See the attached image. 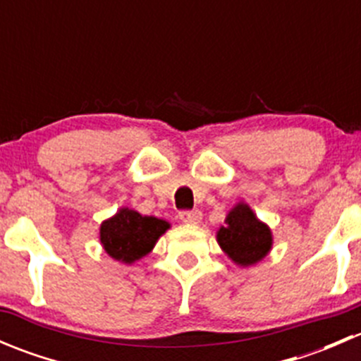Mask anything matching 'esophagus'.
Segmentation results:
<instances>
[{"label": "esophagus", "instance_id": "1", "mask_svg": "<svg viewBox=\"0 0 361 361\" xmlns=\"http://www.w3.org/2000/svg\"><path fill=\"white\" fill-rule=\"evenodd\" d=\"M180 218H181V221H185V224H199L202 218V213L199 209L180 211Z\"/></svg>", "mask_w": 361, "mask_h": 361}]
</instances>
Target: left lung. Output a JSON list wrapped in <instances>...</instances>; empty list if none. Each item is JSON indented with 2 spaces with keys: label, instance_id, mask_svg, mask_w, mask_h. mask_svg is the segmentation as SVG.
Here are the masks:
<instances>
[{
  "label": "left lung",
  "instance_id": "8db88e82",
  "mask_svg": "<svg viewBox=\"0 0 361 361\" xmlns=\"http://www.w3.org/2000/svg\"><path fill=\"white\" fill-rule=\"evenodd\" d=\"M225 227L218 231V243L221 250L239 265L257 264L272 246L271 231L265 224H262L250 206L238 204L228 213L225 220Z\"/></svg>",
  "mask_w": 361,
  "mask_h": 361
}]
</instances>
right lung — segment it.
<instances>
[{
    "mask_svg": "<svg viewBox=\"0 0 361 361\" xmlns=\"http://www.w3.org/2000/svg\"><path fill=\"white\" fill-rule=\"evenodd\" d=\"M167 228V221L155 216H143L137 211L123 207L101 225V243L111 258L133 264L150 253Z\"/></svg>",
    "mask_w": 361,
    "mask_h": 361,
    "instance_id": "right-lung-1",
    "label": "right lung"
}]
</instances>
